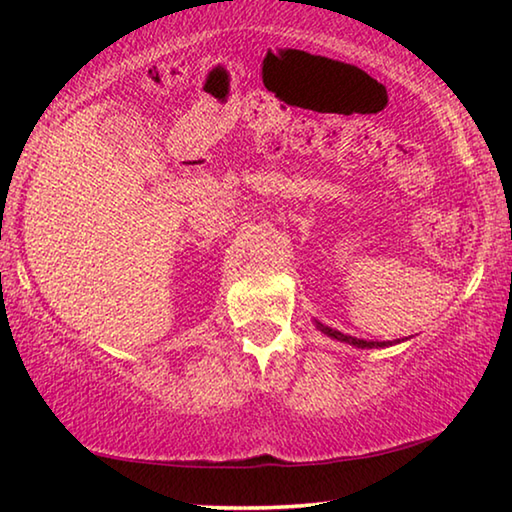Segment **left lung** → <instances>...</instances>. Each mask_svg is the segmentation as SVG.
Masks as SVG:
<instances>
[{
  "mask_svg": "<svg viewBox=\"0 0 512 512\" xmlns=\"http://www.w3.org/2000/svg\"><path fill=\"white\" fill-rule=\"evenodd\" d=\"M314 325L320 329V332L327 334L329 339L341 341V343H348V345H352V348H361V350L388 348V345L400 343V339H395V341H366V339H357V336H348V334H343V332H339V329H332V327H327V325H323V323H318V320H314ZM402 341H404V339H402Z\"/></svg>",
  "mask_w": 512,
  "mask_h": 512,
  "instance_id": "8db88e82",
  "label": "left lung"
}]
</instances>
